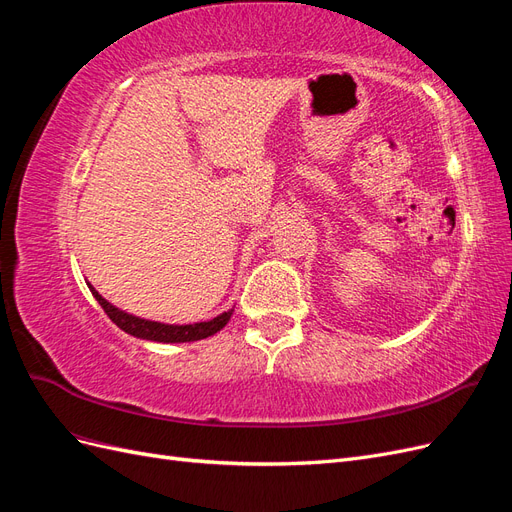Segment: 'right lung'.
Returning <instances> with one entry per match:
<instances>
[{
    "label": "right lung",
    "instance_id": "right-lung-1",
    "mask_svg": "<svg viewBox=\"0 0 512 512\" xmlns=\"http://www.w3.org/2000/svg\"><path fill=\"white\" fill-rule=\"evenodd\" d=\"M91 294H94L96 301L102 305V309L106 312V316L111 318L121 331H126L128 335L141 337V339H149V342H162V344H183V342H198V339H205L218 333L220 329L226 327V322L232 316L230 312H224L220 316H215L213 320L207 322H194V324H164V322H156V320H145L132 316L123 309L115 307L113 303H108L102 294L87 284Z\"/></svg>",
    "mask_w": 512,
    "mask_h": 512
}]
</instances>
